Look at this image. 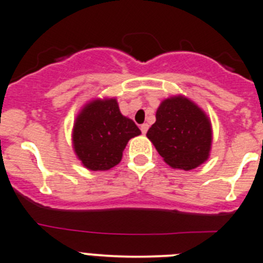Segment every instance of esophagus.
<instances>
[{
  "instance_id": "34e87169",
  "label": "esophagus",
  "mask_w": 263,
  "mask_h": 263,
  "mask_svg": "<svg viewBox=\"0 0 263 263\" xmlns=\"http://www.w3.org/2000/svg\"><path fill=\"white\" fill-rule=\"evenodd\" d=\"M148 128H149V124H146V123L141 124V127H140V129H141V132H143L144 135H145L146 132H148Z\"/></svg>"
}]
</instances>
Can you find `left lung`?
<instances>
[{"mask_svg": "<svg viewBox=\"0 0 263 263\" xmlns=\"http://www.w3.org/2000/svg\"><path fill=\"white\" fill-rule=\"evenodd\" d=\"M159 156L175 170H193L208 161L212 151V122L197 104L173 96L159 104L156 123L146 134Z\"/></svg>", "mask_w": 263, "mask_h": 263, "instance_id": "left-lung-1", "label": "left lung"}]
</instances>
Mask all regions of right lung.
I'll use <instances>...</instances> for the list:
<instances>
[{
    "label": "right lung",
    "instance_id": "add662e5",
    "mask_svg": "<svg viewBox=\"0 0 263 263\" xmlns=\"http://www.w3.org/2000/svg\"><path fill=\"white\" fill-rule=\"evenodd\" d=\"M141 131L119 110L117 98H95L76 115L72 148L85 168L106 171L122 161L127 143Z\"/></svg>",
    "mask_w": 263,
    "mask_h": 263
}]
</instances>
